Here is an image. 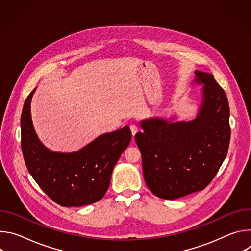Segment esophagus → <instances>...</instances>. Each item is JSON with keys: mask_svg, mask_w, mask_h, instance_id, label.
I'll list each match as a JSON object with an SVG mask.
<instances>
[{"mask_svg": "<svg viewBox=\"0 0 251 251\" xmlns=\"http://www.w3.org/2000/svg\"><path fill=\"white\" fill-rule=\"evenodd\" d=\"M130 129H131V132H132V135H133V136H134V135L138 132V130H139L138 125H137L136 123H131V124H130Z\"/></svg>", "mask_w": 251, "mask_h": 251, "instance_id": "34e87169", "label": "esophagus"}]
</instances>
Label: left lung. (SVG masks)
Segmentation results:
<instances>
[{"instance_id": "obj_1", "label": "left lung", "mask_w": 251, "mask_h": 251, "mask_svg": "<svg viewBox=\"0 0 251 251\" xmlns=\"http://www.w3.org/2000/svg\"><path fill=\"white\" fill-rule=\"evenodd\" d=\"M203 83V102L190 122L154 118L141 122L135 135L147 187L157 197L175 200L202 191L225 161L230 140L226 94L212 75L196 71Z\"/></svg>"}]
</instances>
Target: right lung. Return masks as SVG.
<instances>
[{
    "mask_svg": "<svg viewBox=\"0 0 251 251\" xmlns=\"http://www.w3.org/2000/svg\"><path fill=\"white\" fill-rule=\"evenodd\" d=\"M34 90L26 97L21 116V146L29 174L59 205L81 206L98 201L109 187L114 166L130 144V128L103 134L75 153L51 152L32 127L30 100Z\"/></svg>",
    "mask_w": 251,
    "mask_h": 251,
    "instance_id": "right-lung-1",
    "label": "right lung"
}]
</instances>
